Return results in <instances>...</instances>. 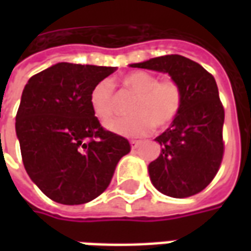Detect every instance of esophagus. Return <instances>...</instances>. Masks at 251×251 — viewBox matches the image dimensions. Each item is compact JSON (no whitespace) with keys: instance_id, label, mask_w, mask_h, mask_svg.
Wrapping results in <instances>:
<instances>
[{"instance_id":"34e87169","label":"esophagus","mask_w":251,"mask_h":251,"mask_svg":"<svg viewBox=\"0 0 251 251\" xmlns=\"http://www.w3.org/2000/svg\"><path fill=\"white\" fill-rule=\"evenodd\" d=\"M141 144H142L141 141H131L130 142L131 149H133V151H136L137 148H140V145H141Z\"/></svg>"}]
</instances>
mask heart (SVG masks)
Here are the masks:
<instances>
[{
  "mask_svg": "<svg viewBox=\"0 0 251 251\" xmlns=\"http://www.w3.org/2000/svg\"><path fill=\"white\" fill-rule=\"evenodd\" d=\"M127 93L136 95L130 103L133 114L117 118L107 129L122 137H142L153 126L164 129L179 117L184 104V91L174 79L158 80L147 71H134L121 79ZM90 107L100 122H107L115 113L114 87L109 80L98 82L90 93Z\"/></svg>",
  "mask_w": 251,
  "mask_h": 251,
  "instance_id": "heart-1",
  "label": "heart"
}]
</instances>
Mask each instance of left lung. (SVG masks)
<instances>
[{
    "instance_id": "1",
    "label": "left lung",
    "mask_w": 251,
    "mask_h": 251,
    "mask_svg": "<svg viewBox=\"0 0 251 251\" xmlns=\"http://www.w3.org/2000/svg\"><path fill=\"white\" fill-rule=\"evenodd\" d=\"M131 67L167 72L184 91L179 117L154 140L163 149L149 164L153 185L177 199L199 194L214 180L225 153V109L215 79L199 63L180 55L154 57Z\"/></svg>"
}]
</instances>
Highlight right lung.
Returning <instances> with one entry per match:
<instances>
[{"label": "right lung", "mask_w": 251, "mask_h": 251, "mask_svg": "<svg viewBox=\"0 0 251 251\" xmlns=\"http://www.w3.org/2000/svg\"><path fill=\"white\" fill-rule=\"evenodd\" d=\"M114 67L57 63L30 77L17 115L25 171L60 204H83L104 192L121 158L130 152L125 137L100 125L90 107L93 87Z\"/></svg>", "instance_id": "obj_1"}]
</instances>
